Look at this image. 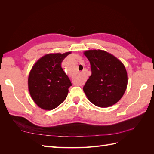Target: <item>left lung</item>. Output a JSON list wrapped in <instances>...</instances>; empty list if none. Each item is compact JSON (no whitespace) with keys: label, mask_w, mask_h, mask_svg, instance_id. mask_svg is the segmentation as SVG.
I'll list each match as a JSON object with an SVG mask.
<instances>
[{"label":"left lung","mask_w":154,"mask_h":154,"mask_svg":"<svg viewBox=\"0 0 154 154\" xmlns=\"http://www.w3.org/2000/svg\"><path fill=\"white\" fill-rule=\"evenodd\" d=\"M84 54L90 62L92 73L83 88L88 99L99 107L114 105L122 98L127 86L124 65L105 51L89 50Z\"/></svg>","instance_id":"8db88e82"}]
</instances>
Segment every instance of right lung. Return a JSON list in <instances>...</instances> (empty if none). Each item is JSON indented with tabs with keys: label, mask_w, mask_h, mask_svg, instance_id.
<instances>
[{
	"label": "right lung",
	"mask_w": 154,
	"mask_h": 154,
	"mask_svg": "<svg viewBox=\"0 0 154 154\" xmlns=\"http://www.w3.org/2000/svg\"><path fill=\"white\" fill-rule=\"evenodd\" d=\"M70 53L46 54L36 62L30 71L29 93L41 109L53 110L66 99L72 83L62 68L61 63Z\"/></svg>",
	"instance_id": "right-lung-1"
}]
</instances>
